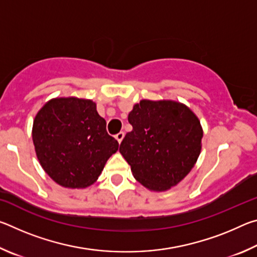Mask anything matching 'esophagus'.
Masks as SVG:
<instances>
[{
  "instance_id": "1",
  "label": "esophagus",
  "mask_w": 257,
  "mask_h": 257,
  "mask_svg": "<svg viewBox=\"0 0 257 257\" xmlns=\"http://www.w3.org/2000/svg\"><path fill=\"white\" fill-rule=\"evenodd\" d=\"M123 137H124V133H123V132H120V133H118V134L115 135V139H116V141H118L119 143L122 142Z\"/></svg>"
}]
</instances>
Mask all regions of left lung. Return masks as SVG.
<instances>
[{
  "label": "left lung",
  "mask_w": 257,
  "mask_h": 257,
  "mask_svg": "<svg viewBox=\"0 0 257 257\" xmlns=\"http://www.w3.org/2000/svg\"><path fill=\"white\" fill-rule=\"evenodd\" d=\"M133 130L125 134L120 153L136 180L163 191L188 175L201 153L203 130L184 104L143 99L128 115Z\"/></svg>",
  "instance_id": "obj_1"
}]
</instances>
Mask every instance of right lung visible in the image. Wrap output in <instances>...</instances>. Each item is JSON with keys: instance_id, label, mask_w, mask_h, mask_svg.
I'll use <instances>...</instances> for the list:
<instances>
[{"instance_id": "right-lung-1", "label": "right lung", "mask_w": 257, "mask_h": 257, "mask_svg": "<svg viewBox=\"0 0 257 257\" xmlns=\"http://www.w3.org/2000/svg\"><path fill=\"white\" fill-rule=\"evenodd\" d=\"M33 142L45 172L68 188L92 185L119 149L96 104L76 97L51 99L41 108L34 120Z\"/></svg>"}]
</instances>
